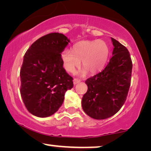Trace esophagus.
Instances as JSON below:
<instances>
[{
  "instance_id": "obj_1",
  "label": "esophagus",
  "mask_w": 151,
  "mask_h": 151,
  "mask_svg": "<svg viewBox=\"0 0 151 151\" xmlns=\"http://www.w3.org/2000/svg\"><path fill=\"white\" fill-rule=\"evenodd\" d=\"M73 81V84L74 85H76V84H77L79 83V82H80V80L78 79V78H74Z\"/></svg>"
}]
</instances>
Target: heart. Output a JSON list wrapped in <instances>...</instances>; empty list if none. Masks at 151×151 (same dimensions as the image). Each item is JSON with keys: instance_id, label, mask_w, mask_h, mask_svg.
I'll return each instance as SVG.
<instances>
[{"instance_id": "b5f03b06", "label": "heart", "mask_w": 151, "mask_h": 151, "mask_svg": "<svg viewBox=\"0 0 151 151\" xmlns=\"http://www.w3.org/2000/svg\"><path fill=\"white\" fill-rule=\"evenodd\" d=\"M109 54L108 45L103 40H84L76 43L73 51L64 49L61 53L64 68L73 73L81 63L84 67L82 73L88 71L95 74L100 71L106 64Z\"/></svg>"}]
</instances>
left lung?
Segmentation results:
<instances>
[{
  "label": "left lung",
  "mask_w": 151,
  "mask_h": 151,
  "mask_svg": "<svg viewBox=\"0 0 151 151\" xmlns=\"http://www.w3.org/2000/svg\"><path fill=\"white\" fill-rule=\"evenodd\" d=\"M114 47L113 56L100 73L88 78L87 91L82 99L86 115L96 119L114 115L124 104L131 84L132 64L126 47L111 38Z\"/></svg>",
  "instance_id": "left-lung-1"
}]
</instances>
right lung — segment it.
Returning a JSON list of instances; mask_svg holds the SVG:
<instances>
[{"instance_id":"1","label":"right lung","mask_w":151,"mask_h":151,"mask_svg":"<svg viewBox=\"0 0 151 151\" xmlns=\"http://www.w3.org/2000/svg\"><path fill=\"white\" fill-rule=\"evenodd\" d=\"M67 36L51 33L31 45L20 69V95L29 112L39 117L52 115L73 88V78L63 68L61 53L69 44Z\"/></svg>"}]
</instances>
